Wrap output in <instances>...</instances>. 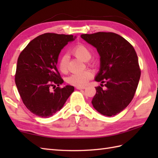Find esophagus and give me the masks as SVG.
Wrapping results in <instances>:
<instances>
[{"label":"esophagus","mask_w":158,"mask_h":158,"mask_svg":"<svg viewBox=\"0 0 158 158\" xmlns=\"http://www.w3.org/2000/svg\"><path fill=\"white\" fill-rule=\"evenodd\" d=\"M76 88L77 89H84L85 88V86H79V85H78V86H76Z\"/></svg>","instance_id":"obj_1"}]
</instances>
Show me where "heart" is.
<instances>
[{"instance_id":"heart-1","label":"heart","mask_w":158,"mask_h":158,"mask_svg":"<svg viewBox=\"0 0 158 158\" xmlns=\"http://www.w3.org/2000/svg\"><path fill=\"white\" fill-rule=\"evenodd\" d=\"M71 52L77 58L81 60L82 61H88V65H94L93 62L88 61L91 58L92 53L85 45L83 43H78L72 48ZM58 68L63 73H66L68 71V56L66 55H63L60 57L58 61ZM92 77V73L89 70H84L83 72L72 74L68 77L67 81L73 85L82 86L85 85Z\"/></svg>"}]
</instances>
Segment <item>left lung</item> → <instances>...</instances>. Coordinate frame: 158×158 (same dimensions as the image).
Here are the masks:
<instances>
[{
  "label": "left lung",
  "mask_w": 158,
  "mask_h": 158,
  "mask_svg": "<svg viewBox=\"0 0 158 158\" xmlns=\"http://www.w3.org/2000/svg\"><path fill=\"white\" fill-rule=\"evenodd\" d=\"M81 37L97 49L100 69L95 80L106 87H96L93 106L103 115H115L135 96L140 77L138 56L133 46L115 33L98 32Z\"/></svg>",
  "instance_id": "8db88e82"
}]
</instances>
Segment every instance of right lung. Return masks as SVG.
Returning a JSON list of instances; mask_svg holds the SVG:
<instances>
[{
  "instance_id": "right-lung-1",
  "label": "right lung",
  "mask_w": 158,
  "mask_h": 158,
  "mask_svg": "<svg viewBox=\"0 0 158 158\" xmlns=\"http://www.w3.org/2000/svg\"><path fill=\"white\" fill-rule=\"evenodd\" d=\"M73 40L71 35L45 33L32 40L20 53L15 84L23 103L35 115L43 118L53 115L74 92L71 85L60 88L64 81L56 67L61 49Z\"/></svg>"
}]
</instances>
